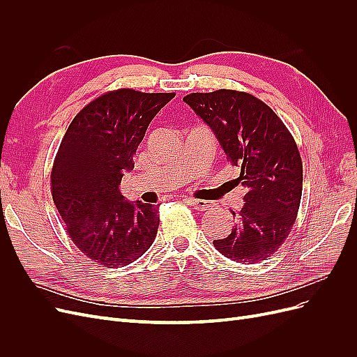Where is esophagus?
<instances>
[{
    "mask_svg": "<svg viewBox=\"0 0 357 357\" xmlns=\"http://www.w3.org/2000/svg\"><path fill=\"white\" fill-rule=\"evenodd\" d=\"M193 208L198 210V211H205V210H210L213 207V204L210 201H204V199H195V198H188L186 199Z\"/></svg>",
    "mask_w": 357,
    "mask_h": 357,
    "instance_id": "esophagus-1",
    "label": "esophagus"
}]
</instances>
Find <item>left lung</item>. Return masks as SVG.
I'll use <instances>...</instances> for the list:
<instances>
[{
  "mask_svg": "<svg viewBox=\"0 0 357 357\" xmlns=\"http://www.w3.org/2000/svg\"><path fill=\"white\" fill-rule=\"evenodd\" d=\"M210 126L232 165L240 168L247 193L234 214L231 234L214 240L235 262L256 264L273 256L296 220L302 195V160L294 137L269 107L256 96L220 89L183 98Z\"/></svg>",
  "mask_w": 357,
  "mask_h": 357,
  "instance_id": "obj_1",
  "label": "left lung"
}]
</instances>
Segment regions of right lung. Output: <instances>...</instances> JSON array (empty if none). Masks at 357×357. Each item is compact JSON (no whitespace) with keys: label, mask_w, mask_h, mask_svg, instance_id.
I'll use <instances>...</instances> for the list:
<instances>
[{"label":"right lung","mask_w":357,"mask_h":357,"mask_svg":"<svg viewBox=\"0 0 357 357\" xmlns=\"http://www.w3.org/2000/svg\"><path fill=\"white\" fill-rule=\"evenodd\" d=\"M176 93L119 89L89 102L73 119L52 168V197L79 250L96 264H132L153 244L158 205L129 202L125 172L150 122Z\"/></svg>","instance_id":"1"}]
</instances>
